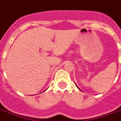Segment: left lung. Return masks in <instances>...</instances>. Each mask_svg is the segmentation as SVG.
Returning a JSON list of instances; mask_svg holds the SVG:
<instances>
[{
    "mask_svg": "<svg viewBox=\"0 0 121 121\" xmlns=\"http://www.w3.org/2000/svg\"><path fill=\"white\" fill-rule=\"evenodd\" d=\"M77 87H78V86H77ZM78 89H79V90H80V89L79 88H78Z\"/></svg>",
    "mask_w": 121,
    "mask_h": 121,
    "instance_id": "1",
    "label": "left lung"
}]
</instances>
